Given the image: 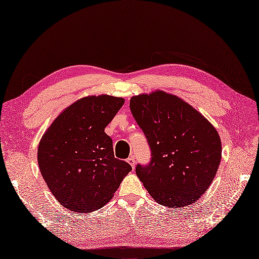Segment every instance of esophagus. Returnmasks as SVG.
Masks as SVG:
<instances>
[{
	"label": "esophagus",
	"instance_id": "obj_1",
	"mask_svg": "<svg viewBox=\"0 0 259 259\" xmlns=\"http://www.w3.org/2000/svg\"><path fill=\"white\" fill-rule=\"evenodd\" d=\"M127 162L131 164V166L133 167V169L135 168V164H136V160H135L134 156H131L130 158H127Z\"/></svg>",
	"mask_w": 259,
	"mask_h": 259
}]
</instances>
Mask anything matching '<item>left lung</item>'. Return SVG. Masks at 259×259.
Segmentation results:
<instances>
[{
  "mask_svg": "<svg viewBox=\"0 0 259 259\" xmlns=\"http://www.w3.org/2000/svg\"><path fill=\"white\" fill-rule=\"evenodd\" d=\"M130 107L151 149L150 163L136 166L144 188L165 206L196 202L221 160L215 127L190 104L161 91L133 97Z\"/></svg>",
  "mask_w": 259,
  "mask_h": 259,
  "instance_id": "8db88e82",
  "label": "left lung"
}]
</instances>
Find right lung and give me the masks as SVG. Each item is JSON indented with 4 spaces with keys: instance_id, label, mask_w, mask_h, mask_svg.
<instances>
[{
    "instance_id": "right-lung-1",
    "label": "right lung",
    "mask_w": 259,
    "mask_h": 259,
    "mask_svg": "<svg viewBox=\"0 0 259 259\" xmlns=\"http://www.w3.org/2000/svg\"><path fill=\"white\" fill-rule=\"evenodd\" d=\"M124 104L108 95L82 98L65 108L38 147L41 174L56 199L68 210L91 213L113 198L132 166L114 156L104 130Z\"/></svg>"
}]
</instances>
